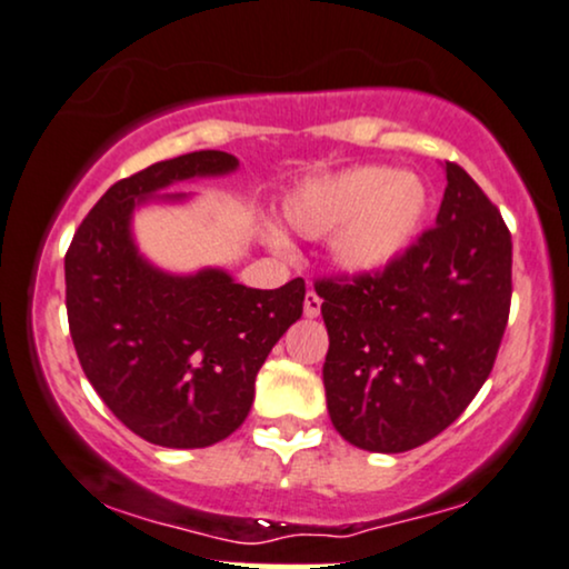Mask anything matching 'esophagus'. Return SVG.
I'll list each match as a JSON object with an SVG mask.
<instances>
[{
    "label": "esophagus",
    "instance_id": "1",
    "mask_svg": "<svg viewBox=\"0 0 569 569\" xmlns=\"http://www.w3.org/2000/svg\"><path fill=\"white\" fill-rule=\"evenodd\" d=\"M320 305H323V299H320L318 291L310 289L305 293V315H307V318H318Z\"/></svg>",
    "mask_w": 569,
    "mask_h": 569
}]
</instances>
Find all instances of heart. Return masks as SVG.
<instances>
[{"instance_id": "obj_1", "label": "heart", "mask_w": 569, "mask_h": 569, "mask_svg": "<svg viewBox=\"0 0 569 569\" xmlns=\"http://www.w3.org/2000/svg\"><path fill=\"white\" fill-rule=\"evenodd\" d=\"M429 209V190L413 172L350 167L299 184L283 214L307 238L331 236V254L352 272L387 267L408 249Z\"/></svg>"}]
</instances>
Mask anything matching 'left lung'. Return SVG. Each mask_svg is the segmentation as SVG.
<instances>
[{
	"instance_id": "obj_1",
	"label": "left lung",
	"mask_w": 569,
	"mask_h": 569,
	"mask_svg": "<svg viewBox=\"0 0 569 569\" xmlns=\"http://www.w3.org/2000/svg\"><path fill=\"white\" fill-rule=\"evenodd\" d=\"M435 228L373 272L323 276L328 413L347 442L402 453L448 429L492 371L511 307V232L445 161Z\"/></svg>"
}]
</instances>
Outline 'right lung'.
Instances as JSON below:
<instances>
[{"mask_svg":"<svg viewBox=\"0 0 569 569\" xmlns=\"http://www.w3.org/2000/svg\"><path fill=\"white\" fill-rule=\"evenodd\" d=\"M236 167L222 150L150 163L106 190L66 251L68 328L84 376L116 419L163 448H207L236 432L254 402L259 368L302 318V278L262 291L222 270L163 276L137 257L134 203L177 180Z\"/></svg>","mask_w":569,"mask_h":569,"instance_id":"obj_1","label":"right lung"}]
</instances>
